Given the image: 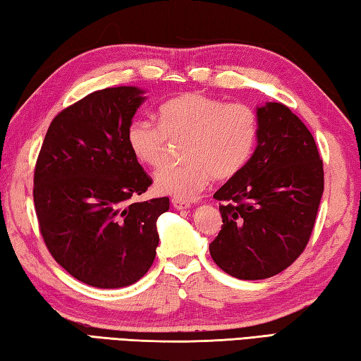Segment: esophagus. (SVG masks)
<instances>
[{
    "label": "esophagus",
    "instance_id": "esophagus-1",
    "mask_svg": "<svg viewBox=\"0 0 361 361\" xmlns=\"http://www.w3.org/2000/svg\"><path fill=\"white\" fill-rule=\"evenodd\" d=\"M172 207H173L175 209L183 211V209H189V208H190V203H189V202H185V200H180V199H173V200H172Z\"/></svg>",
    "mask_w": 361,
    "mask_h": 361
}]
</instances>
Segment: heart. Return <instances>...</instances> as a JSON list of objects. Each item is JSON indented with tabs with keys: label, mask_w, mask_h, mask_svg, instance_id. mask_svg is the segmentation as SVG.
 Listing matches in <instances>:
<instances>
[{
	"label": "heart",
	"mask_w": 361,
	"mask_h": 361,
	"mask_svg": "<svg viewBox=\"0 0 361 361\" xmlns=\"http://www.w3.org/2000/svg\"><path fill=\"white\" fill-rule=\"evenodd\" d=\"M158 125L134 120L126 131L133 157L148 167L166 157L167 139L186 137L181 164H169L154 173L159 194L190 200L213 178H230L249 161L257 140V116L249 106L227 104L202 94H185L159 106Z\"/></svg>",
	"instance_id": "obj_1"
}]
</instances>
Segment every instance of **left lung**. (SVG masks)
<instances>
[{
    "label": "left lung",
    "mask_w": 361,
    "mask_h": 361,
    "mask_svg": "<svg viewBox=\"0 0 361 361\" xmlns=\"http://www.w3.org/2000/svg\"><path fill=\"white\" fill-rule=\"evenodd\" d=\"M257 148L214 194L222 230L209 244L214 263L239 280H263L291 266L308 244L324 169L314 137L288 106L257 108Z\"/></svg>",
    "instance_id": "8db88e82"
}]
</instances>
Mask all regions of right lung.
I'll list each match as a JSON object with an SVG mask.
<instances>
[{
	"label": "right lung",
	"mask_w": 361,
	"mask_h": 361,
	"mask_svg": "<svg viewBox=\"0 0 361 361\" xmlns=\"http://www.w3.org/2000/svg\"><path fill=\"white\" fill-rule=\"evenodd\" d=\"M145 90L92 92L53 118L34 172V204L49 253L82 283L116 289L150 269L169 199L134 202L152 185L126 142Z\"/></svg>",
	"instance_id": "add662e5"
}]
</instances>
